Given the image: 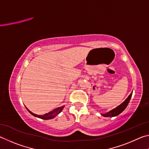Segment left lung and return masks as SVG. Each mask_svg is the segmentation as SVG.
Here are the masks:
<instances>
[{
	"mask_svg": "<svg viewBox=\"0 0 149 149\" xmlns=\"http://www.w3.org/2000/svg\"><path fill=\"white\" fill-rule=\"evenodd\" d=\"M132 93L133 92H132L131 94L128 96V97H127L126 100L121 104V105H120L118 107H117L116 108L113 109V110H111V111L108 112L107 113L103 114L102 115L105 117H113V116H116L120 114L126 108L127 105H128L130 101V100H131Z\"/></svg>",
	"mask_w": 149,
	"mask_h": 149,
	"instance_id": "8db88e82",
	"label": "left lung"
}]
</instances>
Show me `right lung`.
<instances>
[{
  "label": "right lung",
  "mask_w": 149,
  "mask_h": 149,
  "mask_svg": "<svg viewBox=\"0 0 149 149\" xmlns=\"http://www.w3.org/2000/svg\"><path fill=\"white\" fill-rule=\"evenodd\" d=\"M26 109H27V111L29 112V113L31 114H32V115H33V116H35L36 117H38V118H41V119L48 120V119L54 118V117H56L57 115V114L61 113V111L63 110V106L60 107H58V108L55 109H54L53 111L49 112V113H46V114H43V115H38V114H34V113H32V112H31L27 108H26Z\"/></svg>",
  "instance_id": "right-lung-1"
}]
</instances>
